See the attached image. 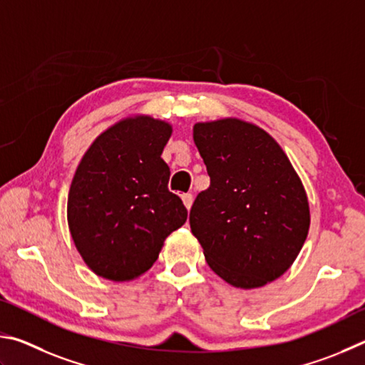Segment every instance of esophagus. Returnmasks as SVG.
I'll use <instances>...</instances> for the list:
<instances>
[{
  "label": "esophagus",
  "instance_id": "1",
  "mask_svg": "<svg viewBox=\"0 0 365 365\" xmlns=\"http://www.w3.org/2000/svg\"><path fill=\"white\" fill-rule=\"evenodd\" d=\"M181 199H182L184 207H186L187 210H189L190 207H192V202H194V195H192V194H182Z\"/></svg>",
  "mask_w": 365,
  "mask_h": 365
}]
</instances>
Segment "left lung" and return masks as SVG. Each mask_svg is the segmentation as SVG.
<instances>
[{"label":"left lung","instance_id":"obj_1","mask_svg":"<svg viewBox=\"0 0 365 365\" xmlns=\"http://www.w3.org/2000/svg\"><path fill=\"white\" fill-rule=\"evenodd\" d=\"M210 176L189 222L208 266L234 287L272 282L298 257L309 231L304 187L280 145L245 121L194 126Z\"/></svg>","mask_w":365,"mask_h":365}]
</instances>
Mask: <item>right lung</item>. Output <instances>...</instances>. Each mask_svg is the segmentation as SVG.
<instances>
[{"instance_id": "right-lung-1", "label": "right lung", "mask_w": 365, "mask_h": 365, "mask_svg": "<svg viewBox=\"0 0 365 365\" xmlns=\"http://www.w3.org/2000/svg\"><path fill=\"white\" fill-rule=\"evenodd\" d=\"M171 126L150 117L120 121L83 155L68 192L76 250L98 276L123 282L150 269L187 210L168 190L162 152Z\"/></svg>"}]
</instances>
